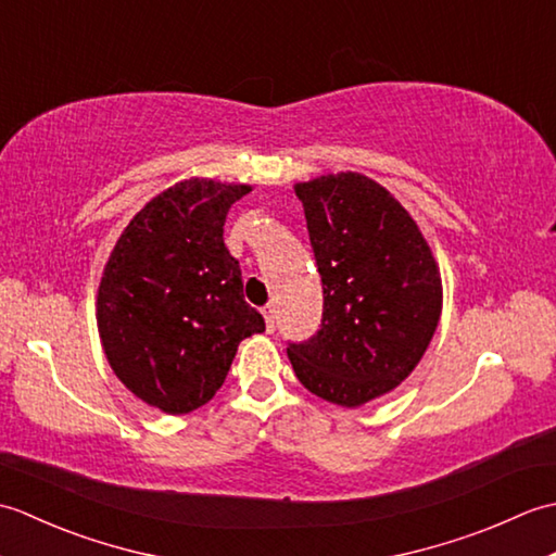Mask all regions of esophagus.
<instances>
[{"instance_id":"34e87169","label":"esophagus","mask_w":556,"mask_h":556,"mask_svg":"<svg viewBox=\"0 0 556 556\" xmlns=\"http://www.w3.org/2000/svg\"><path fill=\"white\" fill-rule=\"evenodd\" d=\"M275 313H277V311H275V305H271V303H267L265 308H263L267 332H275V327H277V315H275Z\"/></svg>"}]
</instances>
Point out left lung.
Returning <instances> with one entry per match:
<instances>
[{
    "label": "left lung",
    "instance_id": "8db88e82",
    "mask_svg": "<svg viewBox=\"0 0 556 556\" xmlns=\"http://www.w3.org/2000/svg\"><path fill=\"white\" fill-rule=\"evenodd\" d=\"M323 279V325L287 353L301 384L358 408L416 370L442 315L440 265L408 210L358 172L293 186Z\"/></svg>",
    "mask_w": 556,
    "mask_h": 556
}]
</instances>
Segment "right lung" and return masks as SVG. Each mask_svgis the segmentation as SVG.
<instances>
[{
	"label": "right lung",
	"instance_id": "obj_1",
	"mask_svg": "<svg viewBox=\"0 0 556 556\" xmlns=\"http://www.w3.org/2000/svg\"><path fill=\"white\" fill-rule=\"evenodd\" d=\"M251 191L198 176L169 186L128 222L102 269L104 356L128 392L169 416L205 406L241 341L265 332L224 245L227 212Z\"/></svg>",
	"mask_w": 556,
	"mask_h": 556
}]
</instances>
